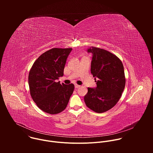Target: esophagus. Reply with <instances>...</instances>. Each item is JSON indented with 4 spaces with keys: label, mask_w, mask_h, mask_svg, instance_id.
Returning a JSON list of instances; mask_svg holds the SVG:
<instances>
[{
    "label": "esophagus",
    "mask_w": 153,
    "mask_h": 153,
    "mask_svg": "<svg viewBox=\"0 0 153 153\" xmlns=\"http://www.w3.org/2000/svg\"><path fill=\"white\" fill-rule=\"evenodd\" d=\"M80 86V85H77V84H75V88H79Z\"/></svg>",
    "instance_id": "obj_1"
}]
</instances>
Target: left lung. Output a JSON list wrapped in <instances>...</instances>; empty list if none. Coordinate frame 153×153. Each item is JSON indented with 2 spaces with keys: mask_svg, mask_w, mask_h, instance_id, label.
Here are the masks:
<instances>
[{
  "mask_svg": "<svg viewBox=\"0 0 153 153\" xmlns=\"http://www.w3.org/2000/svg\"><path fill=\"white\" fill-rule=\"evenodd\" d=\"M91 73L98 78L96 88H88L84 97L86 106L92 111L102 113L114 107L121 97L125 86L123 65L120 59L107 50L91 47Z\"/></svg>",
  "mask_w": 153,
  "mask_h": 153,
  "instance_id": "obj_1",
  "label": "left lung"
}]
</instances>
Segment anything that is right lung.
<instances>
[{
    "mask_svg": "<svg viewBox=\"0 0 153 153\" xmlns=\"http://www.w3.org/2000/svg\"><path fill=\"white\" fill-rule=\"evenodd\" d=\"M72 48L50 49L34 62L28 75L31 96L41 110L56 114L66 108L74 85L56 82L63 75L67 59Z\"/></svg>",
    "mask_w": 153,
    "mask_h": 153,
    "instance_id": "1",
    "label": "right lung"
}]
</instances>
